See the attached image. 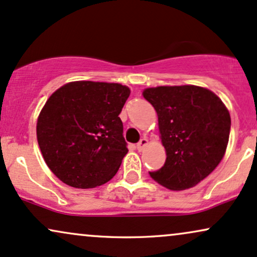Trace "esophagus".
I'll return each instance as SVG.
<instances>
[{
	"label": "esophagus",
	"instance_id": "esophagus-1",
	"mask_svg": "<svg viewBox=\"0 0 257 257\" xmlns=\"http://www.w3.org/2000/svg\"><path fill=\"white\" fill-rule=\"evenodd\" d=\"M147 144H148V140H147V139H146V138H142L141 140L139 141L138 144H137V148H138V151H142V150H144V148L147 146Z\"/></svg>",
	"mask_w": 257,
	"mask_h": 257
}]
</instances>
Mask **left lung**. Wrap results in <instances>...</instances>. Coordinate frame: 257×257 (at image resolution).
Returning a JSON list of instances; mask_svg holds the SVG:
<instances>
[{
    "mask_svg": "<svg viewBox=\"0 0 257 257\" xmlns=\"http://www.w3.org/2000/svg\"><path fill=\"white\" fill-rule=\"evenodd\" d=\"M142 94L157 111L166 151L164 166L150 176L171 190L195 187L217 168L226 151L231 128L226 106L199 86H159Z\"/></svg>",
    "mask_w": 257,
    "mask_h": 257,
    "instance_id": "8db88e82",
    "label": "left lung"
}]
</instances>
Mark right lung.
I'll list each match as a JSON object with an SVG mask.
<instances>
[{"mask_svg": "<svg viewBox=\"0 0 257 257\" xmlns=\"http://www.w3.org/2000/svg\"><path fill=\"white\" fill-rule=\"evenodd\" d=\"M131 94L119 83L75 81L48 99L37 122L46 165L79 189L109 182L128 152L118 115Z\"/></svg>", "mask_w": 257, "mask_h": 257, "instance_id": "obj_1", "label": "right lung"}]
</instances>
